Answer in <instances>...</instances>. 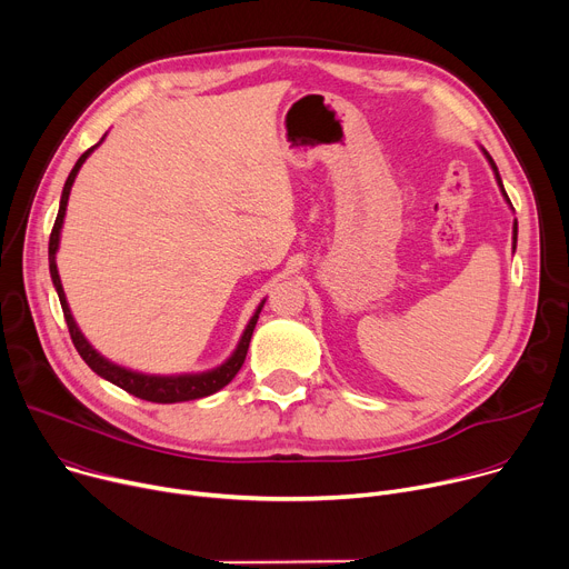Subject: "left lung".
I'll list each match as a JSON object with an SVG mask.
<instances>
[{
	"instance_id": "obj_1",
	"label": "left lung",
	"mask_w": 569,
	"mask_h": 569,
	"mask_svg": "<svg viewBox=\"0 0 569 569\" xmlns=\"http://www.w3.org/2000/svg\"><path fill=\"white\" fill-rule=\"evenodd\" d=\"M483 153H486V159H488V163H490V168L495 170V179H497V183H499V188H501V194H503V199L510 203V199H508V194H506V190H503V183H501V177H499V170H497V166H495V161H492V157L490 153L483 149ZM512 240L518 242V222H515V227H512ZM512 249H515V244H512Z\"/></svg>"
}]
</instances>
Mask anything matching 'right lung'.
<instances>
[{
  "instance_id": "1",
  "label": "right lung",
  "mask_w": 569,
  "mask_h": 569,
  "mask_svg": "<svg viewBox=\"0 0 569 569\" xmlns=\"http://www.w3.org/2000/svg\"><path fill=\"white\" fill-rule=\"evenodd\" d=\"M104 140V138H101ZM99 140V142H101ZM97 142V144H99ZM94 144V147H97ZM86 149L79 161L74 163L66 186H63V194H61V206H59V216H57V222H54V229H51V236H49V274H51V281H54V288L59 292V299H61V308H63V316H66V322H68V329H70V338L79 351V356L86 360V366L99 375L101 379H107L111 383H116L118 388L127 390L129 395L138 397V399H144V401H153V403H177V401H190V399H201V397H209L213 392H218L220 388H224L236 375L238 370L242 368L244 363V356H247V349H249V340H251V333H253V327L258 322V313H261V308L266 301H261V306L256 308V313L251 316L236 351L224 360V363L216 370H209V372H199V375H177V377H153V375H142V372H131L127 368H120L116 363H111L109 358H104L101 353H97L92 349V345L83 338V333L79 331L72 313H70V306H68V299H66V292H63V286H61V277H59V270H57V251H59V240H61V227H63V218H66V209H68V199H70V190H72V183L77 179V172L81 170V166L86 163V159L92 153V149Z\"/></svg>"
}]
</instances>
